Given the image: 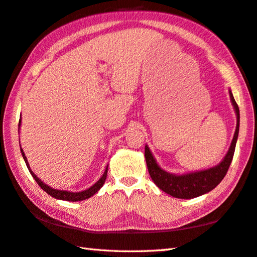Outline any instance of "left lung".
Here are the masks:
<instances>
[{"label":"left lung","mask_w":257,"mask_h":257,"mask_svg":"<svg viewBox=\"0 0 257 257\" xmlns=\"http://www.w3.org/2000/svg\"><path fill=\"white\" fill-rule=\"evenodd\" d=\"M228 93L234 111L236 113V128H235L232 143L226 155L217 165L209 167L207 170L188 172L184 173V174L169 173L158 164L149 146L145 145V161L150 175L155 185L165 192L166 194L176 198L190 200V198L201 196L214 190L226 175L233 160L239 130V109L236 102H235L232 91L229 90Z\"/></svg>","instance_id":"obj_1"}]
</instances>
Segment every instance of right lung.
I'll return each instance as SVG.
<instances>
[{"instance_id":"add662e5","label":"right lung","mask_w":257,"mask_h":257,"mask_svg":"<svg viewBox=\"0 0 257 257\" xmlns=\"http://www.w3.org/2000/svg\"><path fill=\"white\" fill-rule=\"evenodd\" d=\"M20 126H21V118H20V122H19V132H20ZM20 149H21V153H22V156L23 159L25 161V164L26 166H28V169L31 173V175L33 176V179L36 181V183L40 185V187L42 188V190L45 191L46 193H48L49 195H51L52 197L54 198H57V200H62V201H70V202H78V201H84L86 200V198H90L91 196H93L94 194H95L96 192L99 191V188H101L103 186L104 183H105V180H106V176H107V169H108V165L106 166L105 171H104L103 175L101 176V179H99L95 184L92 185L91 187H88L87 190L85 191H82V192H70V191H64V190H56V188H53L51 187L49 185H46L45 183L42 182L38 176H36L33 171L30 169V165H29V162H28V159H26V156L24 154V152L22 150V148H21V144H20Z\"/></svg>"}]
</instances>
